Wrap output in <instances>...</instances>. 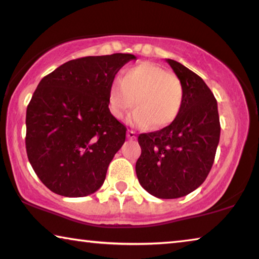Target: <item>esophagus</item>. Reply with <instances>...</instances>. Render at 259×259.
I'll return each instance as SVG.
<instances>
[{
  "mask_svg": "<svg viewBox=\"0 0 259 259\" xmlns=\"http://www.w3.org/2000/svg\"><path fill=\"white\" fill-rule=\"evenodd\" d=\"M126 136H128V138L129 140H136V133H135L134 130H129L128 131V134H126Z\"/></svg>",
  "mask_w": 259,
  "mask_h": 259,
  "instance_id": "1",
  "label": "esophagus"
}]
</instances>
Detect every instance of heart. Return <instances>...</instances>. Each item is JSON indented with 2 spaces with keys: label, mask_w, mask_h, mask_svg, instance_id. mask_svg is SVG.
<instances>
[{
  "label": "heart",
  "mask_w": 259,
  "mask_h": 259,
  "mask_svg": "<svg viewBox=\"0 0 259 259\" xmlns=\"http://www.w3.org/2000/svg\"><path fill=\"white\" fill-rule=\"evenodd\" d=\"M129 122L136 126H166L178 117L184 102L179 78L152 63H141L125 69L121 81L108 90V107L115 118L122 119L134 107Z\"/></svg>",
  "instance_id": "heart-1"
}]
</instances>
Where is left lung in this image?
I'll list each match as a JSON object with an SVG mask.
<instances>
[{"instance_id": "1", "label": "left lung", "mask_w": 259, "mask_h": 259, "mask_svg": "<svg viewBox=\"0 0 259 259\" xmlns=\"http://www.w3.org/2000/svg\"><path fill=\"white\" fill-rule=\"evenodd\" d=\"M166 61L183 83V108L169 125L138 136L142 153L136 161V175L151 195L177 199L206 180L221 126L218 102L204 81L178 61Z\"/></svg>"}]
</instances>
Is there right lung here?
<instances>
[{
  "label": "right lung",
  "mask_w": 259,
  "mask_h": 259,
  "mask_svg": "<svg viewBox=\"0 0 259 259\" xmlns=\"http://www.w3.org/2000/svg\"><path fill=\"white\" fill-rule=\"evenodd\" d=\"M130 53L69 60L38 83L26 109L29 161L50 191L87 196L106 179L126 128L111 115L108 90Z\"/></svg>",
  "instance_id": "right-lung-1"
}]
</instances>
